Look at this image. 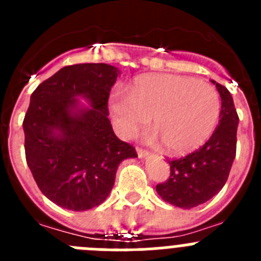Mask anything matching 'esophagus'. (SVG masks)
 I'll use <instances>...</instances> for the list:
<instances>
[{"mask_svg":"<svg viewBox=\"0 0 261 261\" xmlns=\"http://www.w3.org/2000/svg\"><path fill=\"white\" fill-rule=\"evenodd\" d=\"M147 150H145V149H142V147H137V155L138 158H145V156L147 155Z\"/></svg>","mask_w":261,"mask_h":261,"instance_id":"esophagus-1","label":"esophagus"}]
</instances>
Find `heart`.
I'll return each mask as SVG.
<instances>
[{
    "instance_id": "heart-1",
    "label": "heart",
    "mask_w": 261,
    "mask_h": 261,
    "mask_svg": "<svg viewBox=\"0 0 261 261\" xmlns=\"http://www.w3.org/2000/svg\"><path fill=\"white\" fill-rule=\"evenodd\" d=\"M110 107L123 137H132L151 125L172 155H183L201 146L214 132L221 115L216 87L192 77L149 74L135 80L128 95L112 94Z\"/></svg>"
}]
</instances>
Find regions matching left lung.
I'll use <instances>...</instances> for the list:
<instances>
[{
  "label": "left lung",
  "instance_id": "1",
  "mask_svg": "<svg viewBox=\"0 0 261 261\" xmlns=\"http://www.w3.org/2000/svg\"><path fill=\"white\" fill-rule=\"evenodd\" d=\"M212 84L216 85L222 102L220 124L200 149L168 161L170 176L165 183L156 184L162 200L183 209L204 204L222 190L237 153L239 117L234 100L225 86L213 80Z\"/></svg>",
  "mask_w": 261,
  "mask_h": 261
}]
</instances>
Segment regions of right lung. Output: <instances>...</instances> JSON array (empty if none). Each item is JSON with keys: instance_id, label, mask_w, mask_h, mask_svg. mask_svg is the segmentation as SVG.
Here are the masks:
<instances>
[{"instance_id": "1", "label": "right lung", "mask_w": 261, "mask_h": 261, "mask_svg": "<svg viewBox=\"0 0 261 261\" xmlns=\"http://www.w3.org/2000/svg\"><path fill=\"white\" fill-rule=\"evenodd\" d=\"M119 74L108 64L64 66L31 94L23 120L27 165L39 190L61 208L82 212L102 204L120 163L137 156L108 119V96Z\"/></svg>"}]
</instances>
